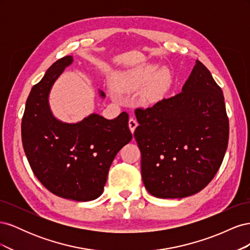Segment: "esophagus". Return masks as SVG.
<instances>
[{
  "label": "esophagus",
  "mask_w": 250,
  "mask_h": 250,
  "mask_svg": "<svg viewBox=\"0 0 250 250\" xmlns=\"http://www.w3.org/2000/svg\"><path fill=\"white\" fill-rule=\"evenodd\" d=\"M138 125H139V123H138L137 120H135L134 118H129V121H128V126H129V129L132 133L134 132L135 128H137Z\"/></svg>",
  "instance_id": "obj_1"
}]
</instances>
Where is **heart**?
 <instances>
[{"label": "heart", "mask_w": 250, "mask_h": 250, "mask_svg": "<svg viewBox=\"0 0 250 250\" xmlns=\"http://www.w3.org/2000/svg\"><path fill=\"white\" fill-rule=\"evenodd\" d=\"M157 70L154 64H143L134 69L117 73L113 77V87L120 93H133L144 86V99L155 101L168 89L172 76L168 69Z\"/></svg>", "instance_id": "obj_1"}]
</instances>
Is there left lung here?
Here are the masks:
<instances>
[{
	"label": "left lung",
	"mask_w": 250,
	"mask_h": 250,
	"mask_svg": "<svg viewBox=\"0 0 250 250\" xmlns=\"http://www.w3.org/2000/svg\"><path fill=\"white\" fill-rule=\"evenodd\" d=\"M142 179L157 198H184L213 179L228 149L229 123L221 87L199 60L183 92L135 108Z\"/></svg>",
	"instance_id": "obj_1"
}]
</instances>
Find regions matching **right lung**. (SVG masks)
I'll use <instances>...</instances> for the list:
<instances>
[{"label": "right lung", "instance_id": "add662e5", "mask_svg": "<svg viewBox=\"0 0 250 250\" xmlns=\"http://www.w3.org/2000/svg\"><path fill=\"white\" fill-rule=\"evenodd\" d=\"M72 62L70 55L58 59L32 87L21 119V142L30 167L44 188L65 199L89 201L102 194L113 158L132 134L125 111L113 120L93 113L76 124L53 117L50 89Z\"/></svg>", "mask_w": 250, "mask_h": 250}]
</instances>
